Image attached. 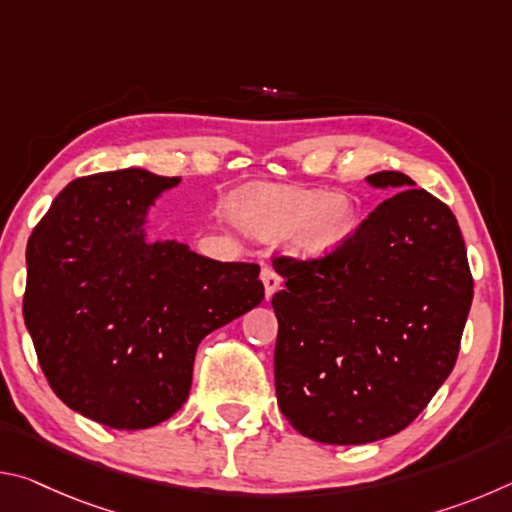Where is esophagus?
Wrapping results in <instances>:
<instances>
[{"label": "esophagus", "mask_w": 512, "mask_h": 512, "mask_svg": "<svg viewBox=\"0 0 512 512\" xmlns=\"http://www.w3.org/2000/svg\"><path fill=\"white\" fill-rule=\"evenodd\" d=\"M262 282H264V291H266V298H273V293L280 289V275L275 273L273 266L264 264L262 266Z\"/></svg>", "instance_id": "1"}]
</instances>
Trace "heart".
<instances>
[{"label":"heart","mask_w":512,"mask_h":512,"mask_svg":"<svg viewBox=\"0 0 512 512\" xmlns=\"http://www.w3.org/2000/svg\"><path fill=\"white\" fill-rule=\"evenodd\" d=\"M239 219L262 239L287 237L293 255L316 262L354 235L357 207L341 192L262 185L244 196Z\"/></svg>","instance_id":"heart-1"}]
</instances>
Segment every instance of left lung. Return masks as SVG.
I'll return each instance as SVG.
<instances>
[{"instance_id": "left-lung-1", "label": "left lung", "mask_w": 512, "mask_h": 512, "mask_svg": "<svg viewBox=\"0 0 512 512\" xmlns=\"http://www.w3.org/2000/svg\"><path fill=\"white\" fill-rule=\"evenodd\" d=\"M397 189L318 262L277 257L275 393L291 427L327 445H366L418 418L452 372L472 275L456 216L400 171Z\"/></svg>"}]
</instances>
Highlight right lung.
I'll use <instances>...</instances> for the list:
<instances>
[{
    "mask_svg": "<svg viewBox=\"0 0 512 512\" xmlns=\"http://www.w3.org/2000/svg\"><path fill=\"white\" fill-rule=\"evenodd\" d=\"M180 185L146 169L69 183L27 246L24 323L69 409L149 429L187 402L196 348L264 300L259 266L149 241V212Z\"/></svg>",
    "mask_w": 512,
    "mask_h": 512,
    "instance_id": "1",
    "label": "right lung"
}]
</instances>
